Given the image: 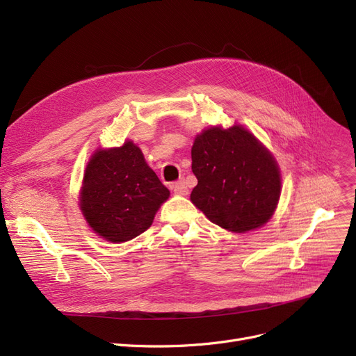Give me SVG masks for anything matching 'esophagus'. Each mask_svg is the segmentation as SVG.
I'll return each instance as SVG.
<instances>
[{"label": "esophagus", "mask_w": 356, "mask_h": 356, "mask_svg": "<svg viewBox=\"0 0 356 356\" xmlns=\"http://www.w3.org/2000/svg\"><path fill=\"white\" fill-rule=\"evenodd\" d=\"M171 188H173L175 193H177V195H188L189 193V189L186 186L185 180H179V181L173 183V186H171Z\"/></svg>", "instance_id": "34e87169"}]
</instances>
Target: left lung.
I'll use <instances>...</instances> for the list:
<instances>
[{
  "instance_id": "obj_1",
  "label": "left lung",
  "mask_w": 356,
  "mask_h": 356,
  "mask_svg": "<svg viewBox=\"0 0 356 356\" xmlns=\"http://www.w3.org/2000/svg\"><path fill=\"white\" fill-rule=\"evenodd\" d=\"M191 201L214 225L234 233L264 226L282 192L277 161L243 126L209 127L195 138Z\"/></svg>"
}]
</instances>
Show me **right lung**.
<instances>
[{
	"label": "right lung",
	"mask_w": 356,
	"mask_h": 356,
	"mask_svg": "<svg viewBox=\"0 0 356 356\" xmlns=\"http://www.w3.org/2000/svg\"><path fill=\"white\" fill-rule=\"evenodd\" d=\"M170 191L147 164L139 147L97 149L86 165L81 209L90 229L105 241L122 243L152 225Z\"/></svg>",
	"instance_id": "add662e5"
}]
</instances>
